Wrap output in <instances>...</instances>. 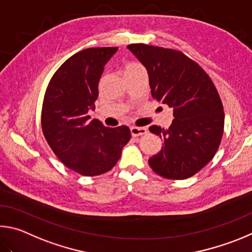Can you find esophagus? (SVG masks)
Here are the masks:
<instances>
[{
    "label": "esophagus",
    "instance_id": "obj_1",
    "mask_svg": "<svg viewBox=\"0 0 252 252\" xmlns=\"http://www.w3.org/2000/svg\"><path fill=\"white\" fill-rule=\"evenodd\" d=\"M130 133L134 137H137V136H142L147 134V128L146 127H136V126H131L130 127Z\"/></svg>",
    "mask_w": 252,
    "mask_h": 252
}]
</instances>
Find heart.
<instances>
[{"mask_svg":"<svg viewBox=\"0 0 252 252\" xmlns=\"http://www.w3.org/2000/svg\"><path fill=\"white\" fill-rule=\"evenodd\" d=\"M136 69H144L143 65L139 64L138 62H129L127 63L125 68H124V72H128V70H136Z\"/></svg>","mask_w":252,"mask_h":252,"instance_id":"1","label":"heart"}]
</instances>
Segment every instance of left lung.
Masks as SVG:
<instances>
[{
    "instance_id": "obj_1",
    "label": "left lung",
    "mask_w": 252,
    "mask_h": 252,
    "mask_svg": "<svg viewBox=\"0 0 252 252\" xmlns=\"http://www.w3.org/2000/svg\"><path fill=\"white\" fill-rule=\"evenodd\" d=\"M127 48L146 67L153 98L174 108L168 129L149 127L162 139L149 166L167 179H187L213 159L221 142L223 106L213 81L184 53L146 44Z\"/></svg>"
}]
</instances>
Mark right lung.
<instances>
[{
    "label": "right lung",
    "instance_id": "obj_1",
    "mask_svg": "<svg viewBox=\"0 0 252 252\" xmlns=\"http://www.w3.org/2000/svg\"><path fill=\"white\" fill-rule=\"evenodd\" d=\"M117 47H92L65 61L51 78L42 107L44 137L60 160L83 176H98L116 165L130 130L91 121L104 66Z\"/></svg>",
    "mask_w": 252,
    "mask_h": 252
}]
</instances>
